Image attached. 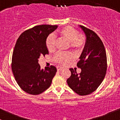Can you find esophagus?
Wrapping results in <instances>:
<instances>
[{
    "mask_svg": "<svg viewBox=\"0 0 120 120\" xmlns=\"http://www.w3.org/2000/svg\"><path fill=\"white\" fill-rule=\"evenodd\" d=\"M56 69H57V70H58V71H60V70H63V69H64V68H62V67H60V66H58L57 67H56Z\"/></svg>",
    "mask_w": 120,
    "mask_h": 120,
    "instance_id": "esophagus-1",
    "label": "esophagus"
}]
</instances>
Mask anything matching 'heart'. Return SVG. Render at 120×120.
Returning <instances> with one entry per match:
<instances>
[{
	"label": "heart",
	"instance_id": "obj_1",
	"mask_svg": "<svg viewBox=\"0 0 120 120\" xmlns=\"http://www.w3.org/2000/svg\"><path fill=\"white\" fill-rule=\"evenodd\" d=\"M60 38L70 43V47L76 52H80L84 47L86 37L83 34H79L78 31L71 26H65L58 31ZM45 45L49 52H53L56 48V40L52 34H50L45 40ZM73 58L70 52H58L52 58L53 61L60 65H65Z\"/></svg>",
	"mask_w": 120,
	"mask_h": 120
}]
</instances>
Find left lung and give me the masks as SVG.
Listing matches in <instances>:
<instances>
[{"mask_svg":"<svg viewBox=\"0 0 120 120\" xmlns=\"http://www.w3.org/2000/svg\"><path fill=\"white\" fill-rule=\"evenodd\" d=\"M86 36L84 48L80 55L77 67L80 74L70 68L71 76L68 79L69 87L79 95H87L95 91L103 81L107 70V57L104 45L96 33L80 25Z\"/></svg>","mask_w":120,"mask_h":120,"instance_id":"obj_1","label":"left lung"}]
</instances>
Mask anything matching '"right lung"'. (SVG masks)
I'll list each match as a JSON object with an SVG mask.
<instances>
[{
  "mask_svg": "<svg viewBox=\"0 0 120 120\" xmlns=\"http://www.w3.org/2000/svg\"><path fill=\"white\" fill-rule=\"evenodd\" d=\"M57 25H41L25 30L16 42L11 69L16 81L26 93L39 95L50 87L56 72L54 66L40 69V57L49 54L45 40Z\"/></svg>",
  "mask_w": 120,
  "mask_h": 120,
  "instance_id": "right-lung-1",
  "label": "right lung"
}]
</instances>
